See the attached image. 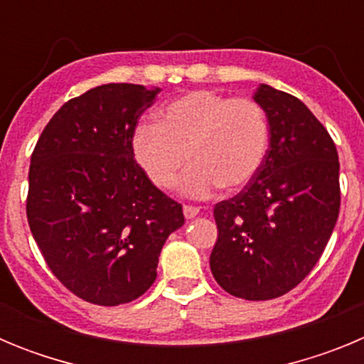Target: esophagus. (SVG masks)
I'll list each match as a JSON object with an SVG mask.
<instances>
[{
	"label": "esophagus",
	"instance_id": "esophagus-1",
	"mask_svg": "<svg viewBox=\"0 0 364 364\" xmlns=\"http://www.w3.org/2000/svg\"><path fill=\"white\" fill-rule=\"evenodd\" d=\"M198 213H200V208H197V205H189V204L184 205V215H186V218L197 217Z\"/></svg>",
	"mask_w": 364,
	"mask_h": 364
}]
</instances>
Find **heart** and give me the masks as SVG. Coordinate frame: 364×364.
<instances>
[{
  "instance_id": "obj_1",
  "label": "heart",
  "mask_w": 364,
  "mask_h": 364,
  "mask_svg": "<svg viewBox=\"0 0 364 364\" xmlns=\"http://www.w3.org/2000/svg\"><path fill=\"white\" fill-rule=\"evenodd\" d=\"M269 122L259 102L210 89L189 91L159 112V124H140L133 153L154 186L169 189L191 162L182 189L210 197L218 188L237 191L259 175L268 156Z\"/></svg>"
}]
</instances>
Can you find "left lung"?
Here are the masks:
<instances>
[{"label":"left lung","instance_id":"left-lung-1","mask_svg":"<svg viewBox=\"0 0 364 364\" xmlns=\"http://www.w3.org/2000/svg\"><path fill=\"white\" fill-rule=\"evenodd\" d=\"M255 102L269 122V149L259 175L215 204V281L235 297H281L314 269L341 205L339 156L326 127L301 100L260 85Z\"/></svg>","mask_w":364,"mask_h":364}]
</instances>
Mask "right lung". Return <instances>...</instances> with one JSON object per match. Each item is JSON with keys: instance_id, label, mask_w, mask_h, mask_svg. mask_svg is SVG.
<instances>
[{"instance_id": "1", "label": "right lung", "mask_w": 364, "mask_h": 364, "mask_svg": "<svg viewBox=\"0 0 364 364\" xmlns=\"http://www.w3.org/2000/svg\"><path fill=\"white\" fill-rule=\"evenodd\" d=\"M160 89L105 83L69 100L45 125L28 169L27 220L54 277L76 297L118 306L156 279L182 205L138 166L133 134Z\"/></svg>"}]
</instances>
